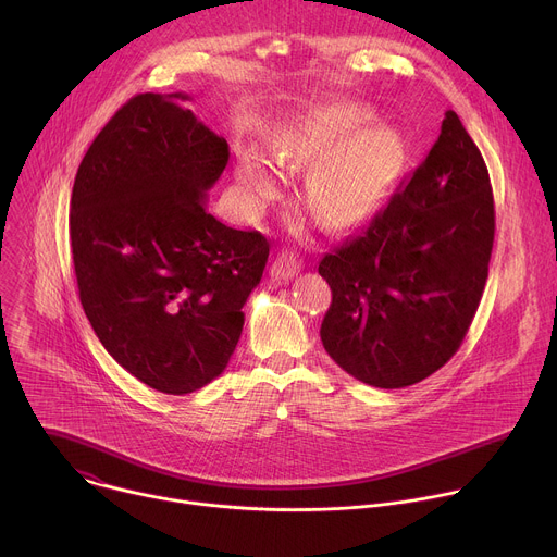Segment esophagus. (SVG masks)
Instances as JSON below:
<instances>
[{
	"instance_id": "34e87169",
	"label": "esophagus",
	"mask_w": 557,
	"mask_h": 557,
	"mask_svg": "<svg viewBox=\"0 0 557 557\" xmlns=\"http://www.w3.org/2000/svg\"><path fill=\"white\" fill-rule=\"evenodd\" d=\"M301 271V260H299V256H295V253H280L277 256V260L273 262V267H271V275L275 277V280H290V277H295L297 273Z\"/></svg>"
}]
</instances>
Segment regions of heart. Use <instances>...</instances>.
Listing matches in <instances>:
<instances>
[{"label": "heart", "mask_w": 557, "mask_h": 557, "mask_svg": "<svg viewBox=\"0 0 557 557\" xmlns=\"http://www.w3.org/2000/svg\"><path fill=\"white\" fill-rule=\"evenodd\" d=\"M368 116L357 103L329 106L304 119L284 143L286 156L295 161L320 156L306 178V200L335 228L361 222L379 205L399 163V149L387 129L368 127L348 136ZM273 185V168L262 147L245 145L237 151V189L249 207H260Z\"/></svg>", "instance_id": "b5f03b06"}]
</instances>
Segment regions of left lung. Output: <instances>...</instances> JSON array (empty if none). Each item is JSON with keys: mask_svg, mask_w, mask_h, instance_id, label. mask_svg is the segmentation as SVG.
<instances>
[{"mask_svg": "<svg viewBox=\"0 0 557 557\" xmlns=\"http://www.w3.org/2000/svg\"><path fill=\"white\" fill-rule=\"evenodd\" d=\"M494 194L483 156L447 110L438 140L361 233L320 262L333 290L326 352L374 387L414 385L460 348L494 249Z\"/></svg>", "mask_w": 557, "mask_h": 557, "instance_id": "8db88e82", "label": "left lung"}]
</instances>
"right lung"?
<instances>
[{
	"instance_id": "obj_1",
	"label": "right lung",
	"mask_w": 557,
	"mask_h": 557,
	"mask_svg": "<svg viewBox=\"0 0 557 557\" xmlns=\"http://www.w3.org/2000/svg\"><path fill=\"white\" fill-rule=\"evenodd\" d=\"M183 101L132 97L92 140L70 198L86 317L129 374L165 394L222 374L269 260L262 233L207 211L228 145Z\"/></svg>"
}]
</instances>
